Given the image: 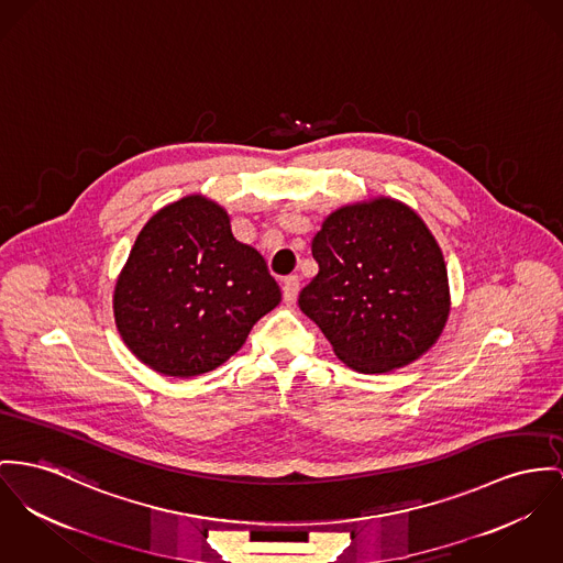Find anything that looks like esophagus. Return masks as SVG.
<instances>
[{
	"instance_id": "1",
	"label": "esophagus",
	"mask_w": 563,
	"mask_h": 563,
	"mask_svg": "<svg viewBox=\"0 0 563 563\" xmlns=\"http://www.w3.org/2000/svg\"><path fill=\"white\" fill-rule=\"evenodd\" d=\"M298 294H300V278L298 276H287L283 280V300L287 306H291L298 300Z\"/></svg>"
}]
</instances>
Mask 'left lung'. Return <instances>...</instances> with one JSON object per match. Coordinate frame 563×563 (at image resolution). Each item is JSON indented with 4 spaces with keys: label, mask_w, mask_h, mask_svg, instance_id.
Segmentation results:
<instances>
[{
    "label": "left lung",
    "mask_w": 563,
    "mask_h": 563,
    "mask_svg": "<svg viewBox=\"0 0 563 563\" xmlns=\"http://www.w3.org/2000/svg\"><path fill=\"white\" fill-rule=\"evenodd\" d=\"M312 257L319 272L298 303L349 368H402L441 336L450 314L445 261L402 201L375 197L334 210L312 238Z\"/></svg>",
    "instance_id": "1"
}]
</instances>
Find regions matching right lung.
Instances as JSON below:
<instances>
[{
	"label": "right lung",
	"instance_id": "obj_1",
	"mask_svg": "<svg viewBox=\"0 0 563 563\" xmlns=\"http://www.w3.org/2000/svg\"><path fill=\"white\" fill-rule=\"evenodd\" d=\"M280 302L260 253L231 233L217 201L188 195L158 210L134 240L115 291V325L130 351L167 377L224 364Z\"/></svg>",
	"mask_w": 563,
	"mask_h": 563
}]
</instances>
